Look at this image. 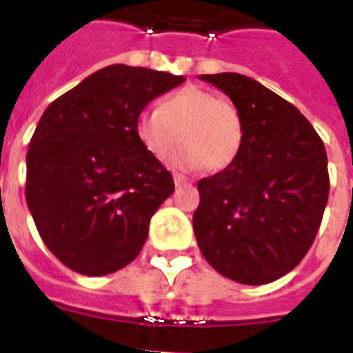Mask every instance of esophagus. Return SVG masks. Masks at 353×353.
I'll return each mask as SVG.
<instances>
[{
	"label": "esophagus",
	"mask_w": 353,
	"mask_h": 353,
	"mask_svg": "<svg viewBox=\"0 0 353 353\" xmlns=\"http://www.w3.org/2000/svg\"><path fill=\"white\" fill-rule=\"evenodd\" d=\"M174 183H176V187H185V185H190V179L187 176H183V174H174Z\"/></svg>",
	"instance_id": "1"
}]
</instances>
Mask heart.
Returning <instances> with one entry per match:
<instances>
[{"mask_svg":"<svg viewBox=\"0 0 353 353\" xmlns=\"http://www.w3.org/2000/svg\"><path fill=\"white\" fill-rule=\"evenodd\" d=\"M139 143L152 157L165 161L174 155V165L220 172L234 165L243 146L245 128L240 112L220 95L201 88H183L161 102L157 112H144L135 122Z\"/></svg>","mask_w":353,"mask_h":353,"instance_id":"heart-1","label":"heart"}]
</instances>
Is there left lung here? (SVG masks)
<instances>
[{
	"instance_id": "8db88e82",
	"label": "left lung",
	"mask_w": 353,
	"mask_h": 353,
	"mask_svg": "<svg viewBox=\"0 0 353 353\" xmlns=\"http://www.w3.org/2000/svg\"><path fill=\"white\" fill-rule=\"evenodd\" d=\"M240 112L243 146L225 170L198 181L194 234L205 260L247 285L295 269L328 203L324 143L293 104L238 73L199 74Z\"/></svg>"
}]
</instances>
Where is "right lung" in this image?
<instances>
[{"label":"right lung","mask_w":353,"mask_h":353,"mask_svg":"<svg viewBox=\"0 0 353 353\" xmlns=\"http://www.w3.org/2000/svg\"><path fill=\"white\" fill-rule=\"evenodd\" d=\"M185 77L115 63L51 102L30 139L25 198L41 240L80 274L102 276L143 249L152 216L174 192L135 122Z\"/></svg>","instance_id":"right-lung-1"}]
</instances>
